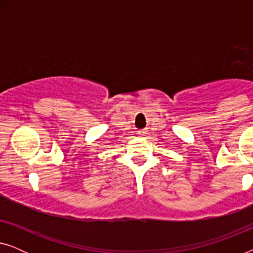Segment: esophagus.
<instances>
[{"instance_id": "obj_1", "label": "esophagus", "mask_w": 253, "mask_h": 253, "mask_svg": "<svg viewBox=\"0 0 253 253\" xmlns=\"http://www.w3.org/2000/svg\"><path fill=\"white\" fill-rule=\"evenodd\" d=\"M147 132H146V130H139V131H138V132H137V134H138V136H145V134H146Z\"/></svg>"}]
</instances>
